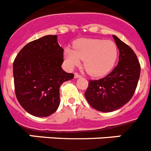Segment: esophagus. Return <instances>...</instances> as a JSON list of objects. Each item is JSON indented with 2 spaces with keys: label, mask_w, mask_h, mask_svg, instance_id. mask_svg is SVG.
<instances>
[{
  "label": "esophagus",
  "mask_w": 151,
  "mask_h": 151,
  "mask_svg": "<svg viewBox=\"0 0 151 151\" xmlns=\"http://www.w3.org/2000/svg\"><path fill=\"white\" fill-rule=\"evenodd\" d=\"M79 77H81V74H79L78 73H74V78H79Z\"/></svg>",
  "instance_id": "34e87169"
}]
</instances>
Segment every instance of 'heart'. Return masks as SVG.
<instances>
[{
	"instance_id": "obj_1",
	"label": "heart",
	"mask_w": 151,
	"mask_h": 151,
	"mask_svg": "<svg viewBox=\"0 0 151 151\" xmlns=\"http://www.w3.org/2000/svg\"><path fill=\"white\" fill-rule=\"evenodd\" d=\"M74 46V49L67 47L64 52L68 66H78L82 60L86 71L94 77L107 74L117 59V45L112 40L81 39Z\"/></svg>"
}]
</instances>
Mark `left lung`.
I'll return each mask as SVG.
<instances>
[{"label": "left lung", "instance_id": "obj_1", "mask_svg": "<svg viewBox=\"0 0 151 151\" xmlns=\"http://www.w3.org/2000/svg\"><path fill=\"white\" fill-rule=\"evenodd\" d=\"M112 37L119 50L117 66L103 78L89 81L84 93L93 108L105 112H113L129 102L141 73V65L132 48L117 36Z\"/></svg>", "mask_w": 151, "mask_h": 151}]
</instances>
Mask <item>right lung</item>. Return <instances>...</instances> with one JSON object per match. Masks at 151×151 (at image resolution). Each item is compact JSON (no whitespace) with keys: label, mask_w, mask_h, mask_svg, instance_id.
<instances>
[{"label":"right lung","mask_w":151,"mask_h":151,"mask_svg":"<svg viewBox=\"0 0 151 151\" xmlns=\"http://www.w3.org/2000/svg\"><path fill=\"white\" fill-rule=\"evenodd\" d=\"M64 49L56 35L30 42L16 57L13 65L17 99L28 113L47 117L60 104V86L74 78L61 68Z\"/></svg>","instance_id":"1"}]
</instances>
